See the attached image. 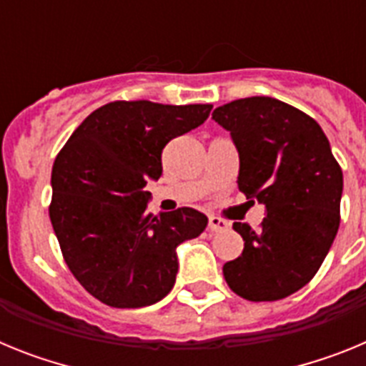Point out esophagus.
I'll return each instance as SVG.
<instances>
[{"mask_svg": "<svg viewBox=\"0 0 366 366\" xmlns=\"http://www.w3.org/2000/svg\"><path fill=\"white\" fill-rule=\"evenodd\" d=\"M227 227L229 225L225 219L216 218V216H211V218H209V231L211 232H222V231H225Z\"/></svg>", "mask_w": 366, "mask_h": 366, "instance_id": "34e87169", "label": "esophagus"}]
</instances>
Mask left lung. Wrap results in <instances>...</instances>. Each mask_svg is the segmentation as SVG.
Segmentation results:
<instances>
[{
	"label": "left lung",
	"instance_id": "8db88e82",
	"mask_svg": "<svg viewBox=\"0 0 366 366\" xmlns=\"http://www.w3.org/2000/svg\"><path fill=\"white\" fill-rule=\"evenodd\" d=\"M238 154V189L266 205L253 231L234 222L244 251L223 266L242 299L264 302L299 292L321 267L341 222L342 170L321 126L271 97H247L214 109ZM254 202V199H251Z\"/></svg>",
	"mask_w": 366,
	"mask_h": 366
}]
</instances>
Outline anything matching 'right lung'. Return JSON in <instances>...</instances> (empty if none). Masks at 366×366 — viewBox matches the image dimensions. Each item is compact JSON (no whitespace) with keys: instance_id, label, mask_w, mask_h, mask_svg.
Here are the masks:
<instances>
[{"instance_id":"1","label":"right lung","mask_w":366,"mask_h":366,"mask_svg":"<svg viewBox=\"0 0 366 366\" xmlns=\"http://www.w3.org/2000/svg\"><path fill=\"white\" fill-rule=\"evenodd\" d=\"M211 104L115 100L84 119L58 152L49 216L73 277L112 308H143L170 293L176 247L207 227L181 207L152 216L147 179L163 172L168 141L198 128Z\"/></svg>"}]
</instances>
